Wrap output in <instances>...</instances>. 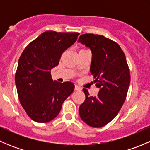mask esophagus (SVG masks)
Instances as JSON below:
<instances>
[{
    "label": "esophagus",
    "instance_id": "obj_1",
    "mask_svg": "<svg viewBox=\"0 0 150 150\" xmlns=\"http://www.w3.org/2000/svg\"><path fill=\"white\" fill-rule=\"evenodd\" d=\"M75 91H81L82 90V88H81L80 87V86H77V85H75Z\"/></svg>",
    "mask_w": 150,
    "mask_h": 150
}]
</instances>
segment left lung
Instances as JSON below:
<instances>
[{"mask_svg":"<svg viewBox=\"0 0 150 150\" xmlns=\"http://www.w3.org/2000/svg\"><path fill=\"white\" fill-rule=\"evenodd\" d=\"M78 43L91 50V74L99 89L90 96L83 88L86 99L80 106L81 118L89 126L101 128L115 118L126 98L130 71L123 51L117 43L103 35L83 34Z\"/></svg>","mask_w":150,"mask_h":150,"instance_id":"obj_1","label":"left lung"}]
</instances>
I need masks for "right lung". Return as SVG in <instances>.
<instances>
[{"mask_svg":"<svg viewBox=\"0 0 150 150\" xmlns=\"http://www.w3.org/2000/svg\"><path fill=\"white\" fill-rule=\"evenodd\" d=\"M79 33L46 31L28 45L19 57L15 83L22 107L37 122H47L59 113L75 85L53 81L51 70L62 54L75 43Z\"/></svg>","mask_w":150,"mask_h":150,"instance_id":"add662e5","label":"right lung"}]
</instances>
